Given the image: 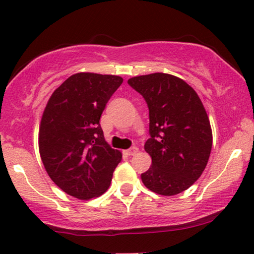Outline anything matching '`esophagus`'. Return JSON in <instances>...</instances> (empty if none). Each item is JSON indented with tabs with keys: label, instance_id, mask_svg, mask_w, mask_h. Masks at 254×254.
<instances>
[{
	"label": "esophagus",
	"instance_id": "esophagus-1",
	"mask_svg": "<svg viewBox=\"0 0 254 254\" xmlns=\"http://www.w3.org/2000/svg\"><path fill=\"white\" fill-rule=\"evenodd\" d=\"M138 151H139V150H138V147L133 146V147L129 148V150H125V151H124V154H127V155H133V154H136Z\"/></svg>",
	"mask_w": 254,
	"mask_h": 254
}]
</instances>
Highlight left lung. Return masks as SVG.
<instances>
[{
	"instance_id": "8db88e82",
	"label": "left lung",
	"mask_w": 254,
	"mask_h": 254,
	"mask_svg": "<svg viewBox=\"0 0 254 254\" xmlns=\"http://www.w3.org/2000/svg\"><path fill=\"white\" fill-rule=\"evenodd\" d=\"M150 110L151 138L144 145L152 166L141 174L145 187L173 196L201 177L212 146V131L197 93L180 77L152 73L127 80Z\"/></svg>"
}]
</instances>
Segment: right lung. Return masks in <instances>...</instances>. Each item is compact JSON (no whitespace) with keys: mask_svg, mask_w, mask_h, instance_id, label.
<instances>
[{"mask_svg":"<svg viewBox=\"0 0 254 254\" xmlns=\"http://www.w3.org/2000/svg\"><path fill=\"white\" fill-rule=\"evenodd\" d=\"M123 82L118 75L81 72L70 75L47 101L38 147L54 184L73 197L90 200L109 188L121 151L104 139L100 118Z\"/></svg>","mask_w":254,"mask_h":254,"instance_id":"add662e5","label":"right lung"}]
</instances>
